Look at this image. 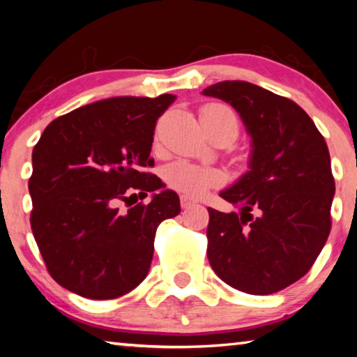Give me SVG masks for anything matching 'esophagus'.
<instances>
[{
    "label": "esophagus",
    "mask_w": 357,
    "mask_h": 357,
    "mask_svg": "<svg viewBox=\"0 0 357 357\" xmlns=\"http://www.w3.org/2000/svg\"><path fill=\"white\" fill-rule=\"evenodd\" d=\"M181 206H183L184 209H187V208H190V206H195V202L190 200V198L187 197V195H181Z\"/></svg>",
    "instance_id": "34e87169"
}]
</instances>
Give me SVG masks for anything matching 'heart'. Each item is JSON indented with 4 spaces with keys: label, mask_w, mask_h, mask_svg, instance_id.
<instances>
[{
    "label": "heart",
    "mask_w": 357,
    "mask_h": 357,
    "mask_svg": "<svg viewBox=\"0 0 357 357\" xmlns=\"http://www.w3.org/2000/svg\"><path fill=\"white\" fill-rule=\"evenodd\" d=\"M200 119L204 121V130L209 135L214 132H223L228 137L229 143L238 137V118L225 105H206L200 112ZM165 181L168 185L183 192L187 197H202L213 187L220 185L225 181V176L220 170L213 167L176 160L165 168Z\"/></svg>",
    "instance_id": "1"
}]
</instances>
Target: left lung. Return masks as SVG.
I'll return each instance as SVG.
<instances>
[{
    "label": "left lung",
    "mask_w": 357,
    "mask_h": 357,
    "mask_svg": "<svg viewBox=\"0 0 357 357\" xmlns=\"http://www.w3.org/2000/svg\"><path fill=\"white\" fill-rule=\"evenodd\" d=\"M228 102L252 137L249 172L220 197L239 213L208 208V259L227 285L273 294L304 277L331 231L335 193L324 137L296 102L227 80L203 89Z\"/></svg>",
    "instance_id": "8db88e82"
}]
</instances>
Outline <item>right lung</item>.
Returning a JSON list of instances; mask_svg holds the SVG:
<instances>
[{"mask_svg":"<svg viewBox=\"0 0 357 357\" xmlns=\"http://www.w3.org/2000/svg\"><path fill=\"white\" fill-rule=\"evenodd\" d=\"M174 99L93 102L52 121L34 146L31 229L48 273L69 291L114 299L148 275L157 227L181 213L178 193L143 172L154 165L157 119ZM148 192V205L131 206Z\"/></svg>","mask_w":357,"mask_h":357,"instance_id":"1","label":"right lung"}]
</instances>
